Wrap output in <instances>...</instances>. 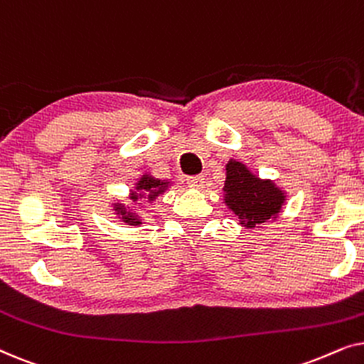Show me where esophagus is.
Instances as JSON below:
<instances>
[{
    "label": "esophagus",
    "instance_id": "1",
    "mask_svg": "<svg viewBox=\"0 0 364 364\" xmlns=\"http://www.w3.org/2000/svg\"><path fill=\"white\" fill-rule=\"evenodd\" d=\"M203 182H205V178L203 176H196V177H188L187 178V183L191 188H203Z\"/></svg>",
    "mask_w": 364,
    "mask_h": 364
}]
</instances>
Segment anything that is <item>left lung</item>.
Segmentation results:
<instances>
[{
	"label": "left lung",
	"instance_id": "1",
	"mask_svg": "<svg viewBox=\"0 0 364 364\" xmlns=\"http://www.w3.org/2000/svg\"><path fill=\"white\" fill-rule=\"evenodd\" d=\"M225 171L223 200L240 218V225L255 228L268 220H275L285 205V191L277 187L270 178L257 177L245 164L235 159L227 162Z\"/></svg>",
	"mask_w": 364,
	"mask_h": 364
}]
</instances>
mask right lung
<instances>
[{
    "instance_id": "add662e5",
    "label": "right lung",
    "mask_w": 364,
    "mask_h": 364,
    "mask_svg": "<svg viewBox=\"0 0 364 364\" xmlns=\"http://www.w3.org/2000/svg\"><path fill=\"white\" fill-rule=\"evenodd\" d=\"M171 182L168 181H161V178L152 177L151 173H144L137 178L136 186L131 192H129V200L132 202V205H126V203L121 202H114L112 203V210L116 213L117 218H121V222L127 223V225L132 227H139L142 223L141 217L136 212V208H132L134 205H139V200H146L147 203H152L159 196H162L164 192L167 191ZM141 208V205H139Z\"/></svg>"
}]
</instances>
